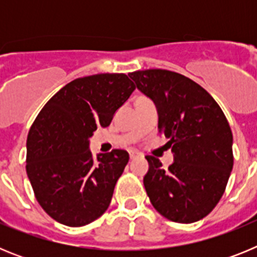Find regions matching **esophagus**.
I'll use <instances>...</instances> for the list:
<instances>
[{
	"label": "esophagus",
	"mask_w": 257,
	"mask_h": 257,
	"mask_svg": "<svg viewBox=\"0 0 257 257\" xmlns=\"http://www.w3.org/2000/svg\"><path fill=\"white\" fill-rule=\"evenodd\" d=\"M128 154H130V160H136V158H139V157L142 156L139 152H136V151H130L128 152Z\"/></svg>",
	"instance_id": "34e87169"
}]
</instances>
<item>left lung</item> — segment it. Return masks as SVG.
<instances>
[{
	"label": "left lung",
	"instance_id": "1",
	"mask_svg": "<svg viewBox=\"0 0 257 257\" xmlns=\"http://www.w3.org/2000/svg\"><path fill=\"white\" fill-rule=\"evenodd\" d=\"M154 101L158 130L170 139L175 161L165 170L147 156L144 187L166 219L181 224L207 216L225 192L233 169V134L225 114L198 83L176 72L145 69L128 73Z\"/></svg>",
	"mask_w": 257,
	"mask_h": 257
}]
</instances>
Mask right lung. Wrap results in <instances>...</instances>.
Segmentation results:
<instances>
[{"instance_id": "right-lung-1", "label": "right lung", "mask_w": 257, "mask_h": 257, "mask_svg": "<svg viewBox=\"0 0 257 257\" xmlns=\"http://www.w3.org/2000/svg\"><path fill=\"white\" fill-rule=\"evenodd\" d=\"M134 90L123 73L77 78L36 117L27 138V175L41 207L60 224L87 225L109 207L128 153L113 149L94 160L88 139L110 124Z\"/></svg>"}]
</instances>
